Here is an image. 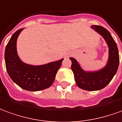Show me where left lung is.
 Masks as SVG:
<instances>
[{
	"label": "left lung",
	"instance_id": "left-lung-1",
	"mask_svg": "<svg viewBox=\"0 0 122 122\" xmlns=\"http://www.w3.org/2000/svg\"><path fill=\"white\" fill-rule=\"evenodd\" d=\"M92 29L102 35L106 41L108 49L109 56L107 64L100 70L86 71L80 66L76 60L70 58L71 60V70L73 71L77 85L83 90H101L111 81L119 66V52L116 43L107 29L100 25H92Z\"/></svg>",
	"mask_w": 122,
	"mask_h": 122
}]
</instances>
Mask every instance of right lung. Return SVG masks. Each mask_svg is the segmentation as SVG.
<instances>
[{
	"mask_svg": "<svg viewBox=\"0 0 122 122\" xmlns=\"http://www.w3.org/2000/svg\"><path fill=\"white\" fill-rule=\"evenodd\" d=\"M22 29L14 33L5 49L4 59L7 72L13 81L25 90L38 91L52 85L63 60L41 66H33L23 62L16 50L17 39Z\"/></svg>",
	"mask_w": 122,
	"mask_h": 122,
	"instance_id": "add662e5",
	"label": "right lung"
}]
</instances>
